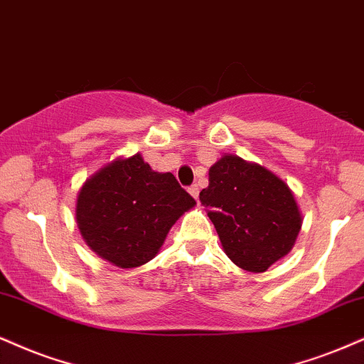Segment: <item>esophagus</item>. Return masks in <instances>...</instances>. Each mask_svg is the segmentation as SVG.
<instances>
[{
    "instance_id": "esophagus-1",
    "label": "esophagus",
    "mask_w": 364,
    "mask_h": 364,
    "mask_svg": "<svg viewBox=\"0 0 364 364\" xmlns=\"http://www.w3.org/2000/svg\"><path fill=\"white\" fill-rule=\"evenodd\" d=\"M189 192H191V196L194 197V199H197V197H199V187H197V183H194V186L189 187Z\"/></svg>"
}]
</instances>
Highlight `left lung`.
Here are the masks:
<instances>
[{
    "instance_id": "left-lung-1",
    "label": "left lung",
    "mask_w": 364,
    "mask_h": 364,
    "mask_svg": "<svg viewBox=\"0 0 364 364\" xmlns=\"http://www.w3.org/2000/svg\"><path fill=\"white\" fill-rule=\"evenodd\" d=\"M224 253L243 270L259 273L291 250L302 226L295 197L284 181L240 156L224 155L199 194Z\"/></svg>"
}]
</instances>
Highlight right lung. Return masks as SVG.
I'll return each instance as SVG.
<instances>
[{
  "instance_id": "1",
  "label": "right lung",
  "mask_w": 364,
  "mask_h": 364,
  "mask_svg": "<svg viewBox=\"0 0 364 364\" xmlns=\"http://www.w3.org/2000/svg\"><path fill=\"white\" fill-rule=\"evenodd\" d=\"M196 200L172 173L140 155L116 160L84 183L75 219L89 248L119 268L150 262L165 236Z\"/></svg>"
}]
</instances>
